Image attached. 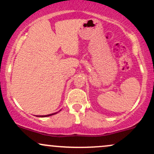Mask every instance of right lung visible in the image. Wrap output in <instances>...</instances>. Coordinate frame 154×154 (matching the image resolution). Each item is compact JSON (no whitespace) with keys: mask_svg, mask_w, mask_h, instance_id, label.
<instances>
[{"mask_svg":"<svg viewBox=\"0 0 154 154\" xmlns=\"http://www.w3.org/2000/svg\"><path fill=\"white\" fill-rule=\"evenodd\" d=\"M57 113H58V112L54 113V114H48V115H42V116H39V117H46V116H51V115H54V114H57Z\"/></svg>","mask_w":154,"mask_h":154,"instance_id":"right-lung-1","label":"right lung"}]
</instances>
